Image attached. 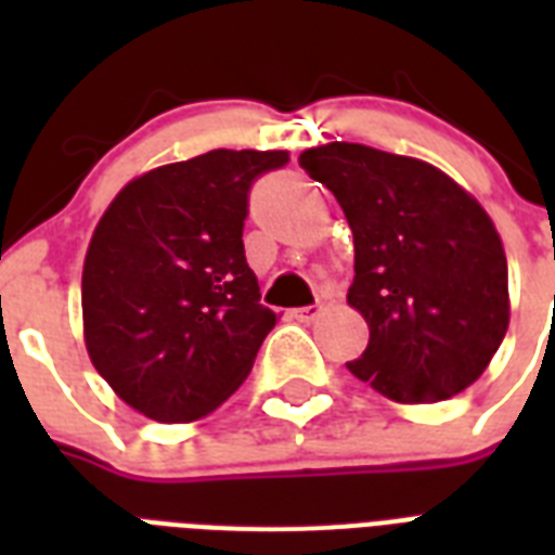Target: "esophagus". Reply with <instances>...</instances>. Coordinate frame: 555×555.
I'll list each match as a JSON object with an SVG mask.
<instances>
[{"label": "esophagus", "mask_w": 555, "mask_h": 555, "mask_svg": "<svg viewBox=\"0 0 555 555\" xmlns=\"http://www.w3.org/2000/svg\"><path fill=\"white\" fill-rule=\"evenodd\" d=\"M322 313V305H308V308H296L294 317L299 322H313Z\"/></svg>", "instance_id": "esophagus-1"}]
</instances>
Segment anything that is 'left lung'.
Instances as JSON below:
<instances>
[{
    "label": "left lung",
    "mask_w": 555,
    "mask_h": 555,
    "mask_svg": "<svg viewBox=\"0 0 555 555\" xmlns=\"http://www.w3.org/2000/svg\"><path fill=\"white\" fill-rule=\"evenodd\" d=\"M299 167L354 233L348 305L369 322V348L348 371L395 403L473 386L509 325L507 256L487 209L426 160L363 143H322Z\"/></svg>",
    "instance_id": "obj_1"
}]
</instances>
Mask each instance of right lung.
I'll list each match as a JSON object with an SVG mask.
<instances>
[{
  "instance_id": "1",
  "label": "right lung",
  "mask_w": 555,
  "mask_h": 555,
  "mask_svg": "<svg viewBox=\"0 0 555 555\" xmlns=\"http://www.w3.org/2000/svg\"><path fill=\"white\" fill-rule=\"evenodd\" d=\"M285 150H212L117 192L82 264V337L98 374L158 423L207 417L242 386L276 313L244 259L247 192Z\"/></svg>"
}]
</instances>
